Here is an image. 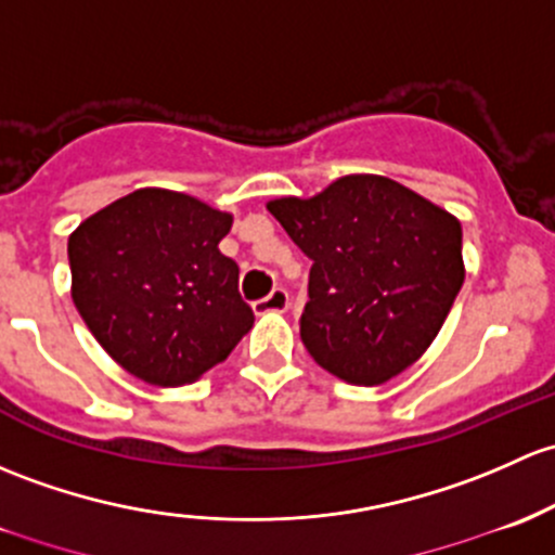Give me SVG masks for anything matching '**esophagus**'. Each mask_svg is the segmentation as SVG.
<instances>
[{"label": "esophagus", "instance_id": "esophagus-1", "mask_svg": "<svg viewBox=\"0 0 555 555\" xmlns=\"http://www.w3.org/2000/svg\"><path fill=\"white\" fill-rule=\"evenodd\" d=\"M253 308L258 317H262V313H284L289 308V293L284 287H276L271 295L255 300Z\"/></svg>", "mask_w": 555, "mask_h": 555}]
</instances>
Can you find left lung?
I'll list each match as a JSON object with an SVG mask.
<instances>
[{
    "label": "left lung",
    "instance_id": "obj_1",
    "mask_svg": "<svg viewBox=\"0 0 555 555\" xmlns=\"http://www.w3.org/2000/svg\"><path fill=\"white\" fill-rule=\"evenodd\" d=\"M268 212L313 260L302 346L353 385H380L428 351L465 279L454 215L383 175H346Z\"/></svg>",
    "mask_w": 555,
    "mask_h": 555
}]
</instances>
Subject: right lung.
Returning a JSON list of instances; mask_svg holds the SVG:
<instances>
[{
    "label": "right lung",
    "mask_w": 555,
    "mask_h": 555,
    "mask_svg": "<svg viewBox=\"0 0 555 555\" xmlns=\"http://www.w3.org/2000/svg\"><path fill=\"white\" fill-rule=\"evenodd\" d=\"M231 223L194 196L140 189L68 236L74 306L130 375L194 383L253 330L238 266L218 249Z\"/></svg>",
    "instance_id": "add662e5"
}]
</instances>
